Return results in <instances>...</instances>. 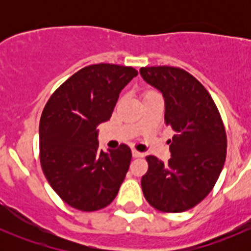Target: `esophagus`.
Masks as SVG:
<instances>
[{"mask_svg":"<svg viewBox=\"0 0 251 251\" xmlns=\"http://www.w3.org/2000/svg\"><path fill=\"white\" fill-rule=\"evenodd\" d=\"M132 156L133 158H142V156H144V154L141 153V151H136V149H132Z\"/></svg>","mask_w":251,"mask_h":251,"instance_id":"34e87169","label":"esophagus"}]
</instances>
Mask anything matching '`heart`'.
Masks as SVG:
<instances>
[{
	"label": "heart",
	"instance_id": "heart-1",
	"mask_svg": "<svg viewBox=\"0 0 251 251\" xmlns=\"http://www.w3.org/2000/svg\"><path fill=\"white\" fill-rule=\"evenodd\" d=\"M154 93H158V92H156V91H154V90H146V91H144V92H143V98L148 97V96L154 95Z\"/></svg>",
	"mask_w": 251,
	"mask_h": 251
}]
</instances>
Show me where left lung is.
<instances>
[{"label": "left lung", "mask_w": 251, "mask_h": 251, "mask_svg": "<svg viewBox=\"0 0 251 251\" xmlns=\"http://www.w3.org/2000/svg\"><path fill=\"white\" fill-rule=\"evenodd\" d=\"M142 77L165 98V124L176 132L171 158L164 164L146 156L142 176L144 198L154 209L182 212L211 192L226 160L227 135L220 111L206 88L181 68H141Z\"/></svg>", "instance_id": "obj_1"}]
</instances>
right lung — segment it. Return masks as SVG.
Listing matches in <instances>:
<instances>
[{
  "label": "right lung",
  "instance_id": "add662e5",
  "mask_svg": "<svg viewBox=\"0 0 251 251\" xmlns=\"http://www.w3.org/2000/svg\"><path fill=\"white\" fill-rule=\"evenodd\" d=\"M132 67L92 64L53 92L40 119V163L53 191L80 211L108 206L128 171L131 149H98L97 126L108 121L119 93L137 76Z\"/></svg>",
  "mask_w": 251,
  "mask_h": 251
}]
</instances>
